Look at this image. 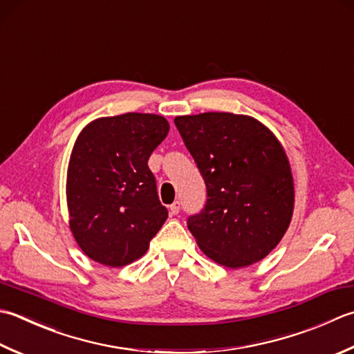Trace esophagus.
Segmentation results:
<instances>
[{"mask_svg":"<svg viewBox=\"0 0 354 354\" xmlns=\"http://www.w3.org/2000/svg\"><path fill=\"white\" fill-rule=\"evenodd\" d=\"M179 210H181V201H175V203L170 205V212L171 214H178Z\"/></svg>","mask_w":354,"mask_h":354,"instance_id":"34e87169","label":"esophagus"}]
</instances>
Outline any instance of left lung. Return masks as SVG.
<instances>
[{"mask_svg":"<svg viewBox=\"0 0 354 354\" xmlns=\"http://www.w3.org/2000/svg\"><path fill=\"white\" fill-rule=\"evenodd\" d=\"M207 187L204 209L187 225L210 259L248 267L279 244L290 225L295 187L286 150L245 115L209 112L175 118Z\"/></svg>","mask_w":354,"mask_h":354,"instance_id":"obj_1","label":"left lung"}]
</instances>
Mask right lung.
Instances as JSON below:
<instances>
[{
  "mask_svg": "<svg viewBox=\"0 0 354 354\" xmlns=\"http://www.w3.org/2000/svg\"><path fill=\"white\" fill-rule=\"evenodd\" d=\"M153 113L100 118L82 129L67 170L75 241L90 259L122 267L147 252L169 212L159 203L147 161L169 133Z\"/></svg>",
  "mask_w": 354,
  "mask_h": 354,
  "instance_id": "add662e5",
  "label": "right lung"
}]
</instances>
